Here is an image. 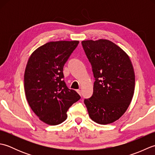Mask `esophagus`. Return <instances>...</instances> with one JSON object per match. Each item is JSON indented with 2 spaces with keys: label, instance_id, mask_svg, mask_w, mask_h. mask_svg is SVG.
I'll use <instances>...</instances> for the list:
<instances>
[{
  "label": "esophagus",
  "instance_id": "obj_1",
  "mask_svg": "<svg viewBox=\"0 0 155 155\" xmlns=\"http://www.w3.org/2000/svg\"><path fill=\"white\" fill-rule=\"evenodd\" d=\"M77 93H78V94H79L81 95V90H79V89H78V90H77Z\"/></svg>",
  "mask_w": 155,
  "mask_h": 155
}]
</instances>
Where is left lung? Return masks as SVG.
I'll use <instances>...</instances> for the list:
<instances>
[{"instance_id": "8db88e82", "label": "left lung", "mask_w": 155, "mask_h": 155, "mask_svg": "<svg viewBox=\"0 0 155 155\" xmlns=\"http://www.w3.org/2000/svg\"><path fill=\"white\" fill-rule=\"evenodd\" d=\"M95 81L93 94L84 99L88 115L95 123L107 124L127 110L134 94L135 76L130 58L108 40L83 41Z\"/></svg>"}]
</instances>
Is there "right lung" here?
I'll return each mask as SVG.
<instances>
[{"instance_id": "add662e5", "label": "right lung", "mask_w": 155, "mask_h": 155, "mask_svg": "<svg viewBox=\"0 0 155 155\" xmlns=\"http://www.w3.org/2000/svg\"><path fill=\"white\" fill-rule=\"evenodd\" d=\"M79 41H56L32 52L26 67L25 91L29 106L39 119L50 125L62 123L67 112L80 95L69 89L64 81L63 67Z\"/></svg>"}]
</instances>
